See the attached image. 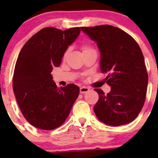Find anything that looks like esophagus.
Instances as JSON below:
<instances>
[{
  "label": "esophagus",
  "mask_w": 158,
  "mask_h": 158,
  "mask_svg": "<svg viewBox=\"0 0 158 158\" xmlns=\"http://www.w3.org/2000/svg\"><path fill=\"white\" fill-rule=\"evenodd\" d=\"M79 91H80V93L85 94V93H86V92H89V89L88 88V87L82 86V87H80V89H79Z\"/></svg>",
  "instance_id": "obj_1"
}]
</instances>
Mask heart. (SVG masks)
<instances>
[{
	"instance_id": "b5f03b06",
	"label": "heart",
	"mask_w": 158,
	"mask_h": 158,
	"mask_svg": "<svg viewBox=\"0 0 158 158\" xmlns=\"http://www.w3.org/2000/svg\"><path fill=\"white\" fill-rule=\"evenodd\" d=\"M66 54H65V55H66Z\"/></svg>"
}]
</instances>
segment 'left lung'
I'll return each instance as SVG.
<instances>
[{
  "mask_svg": "<svg viewBox=\"0 0 158 158\" xmlns=\"http://www.w3.org/2000/svg\"><path fill=\"white\" fill-rule=\"evenodd\" d=\"M96 43L100 51V69L111 91L106 95L95 89L98 101L94 111L100 122L111 126L130 123L142 109L147 93L148 76L142 51L124 30L100 25L81 27Z\"/></svg>",
  "mask_w": 158,
  "mask_h": 158,
  "instance_id": "1",
  "label": "left lung"
}]
</instances>
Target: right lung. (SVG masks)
<instances>
[{
	"mask_svg": "<svg viewBox=\"0 0 158 158\" xmlns=\"http://www.w3.org/2000/svg\"><path fill=\"white\" fill-rule=\"evenodd\" d=\"M80 30L45 27L30 37L19 53L13 90L23 117L36 128L52 130L60 126L79 96V88L75 84L57 88L51 72L60 66Z\"/></svg>",
	"mask_w": 158,
	"mask_h": 158,
	"instance_id": "1",
	"label": "right lung"
}]
</instances>
